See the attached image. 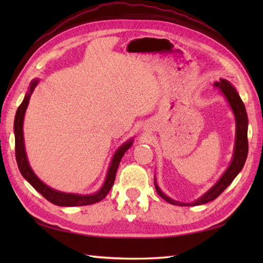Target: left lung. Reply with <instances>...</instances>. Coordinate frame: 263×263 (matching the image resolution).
Wrapping results in <instances>:
<instances>
[{"mask_svg":"<svg viewBox=\"0 0 263 263\" xmlns=\"http://www.w3.org/2000/svg\"><path fill=\"white\" fill-rule=\"evenodd\" d=\"M216 87H219L220 91L225 95L227 98L228 103H230L231 107L235 114L236 119V142H235V152H234V157L232 163L228 167L225 174L221 176L219 181L217 182L214 187H211L208 192L204 195H202L200 199L194 201L193 203H183L178 202V201H174L173 199L168 198L165 195L163 192L160 191L157 184L155 182V187L156 191L160 195L161 198L166 200L168 203L175 204V205H199L203 204L206 202H210V201L215 200L216 198L219 197V195L224 192V190L230 185L233 182L234 178L237 176L239 172L242 171L243 166L245 164V160L248 157L249 153V142H248V114L247 109H245L244 103L242 102L241 97L237 93L236 89L234 88L230 82L225 79H220L219 82L215 83Z\"/></svg>","mask_w":263,"mask_h":263,"instance_id":"1","label":"left lung"}]
</instances>
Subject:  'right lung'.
Returning a JSON list of instances; mask_svg holds the SVG:
<instances>
[{
    "label": "right lung",
    "mask_w": 263,
    "mask_h": 263,
    "mask_svg": "<svg viewBox=\"0 0 263 263\" xmlns=\"http://www.w3.org/2000/svg\"><path fill=\"white\" fill-rule=\"evenodd\" d=\"M37 83H38L37 79L31 81L29 91H28L24 100H22V103L18 107V109H16L15 117H14L13 127H14V138H15V159H16V164H18L20 173L22 174V176H24L26 180L31 184L33 189H36L44 198L49 201V202H52L57 205L76 206V205H88V204L99 202L100 200H103L106 195H107L109 190L111 189V186H113L117 167L120 165V161L123 157V155H124L126 150L131 147L132 140L123 144V146L117 150L116 154L114 155L107 173V177H106V181L104 183L103 187L100 189L97 193L91 194V195H77V194L59 192V191H55V190L51 187H48L46 184H44L35 174H33L32 170L30 168L29 163H28L27 160L26 152H25L24 132H22V123H24V116L26 113L27 106H28V103H29L30 95L32 93L33 89H35V87L37 86Z\"/></svg>",
    "instance_id": "right-lung-1"
}]
</instances>
